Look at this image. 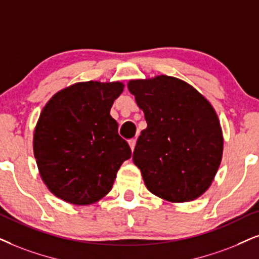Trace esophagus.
Here are the masks:
<instances>
[{"instance_id": "esophagus-1", "label": "esophagus", "mask_w": 259, "mask_h": 259, "mask_svg": "<svg viewBox=\"0 0 259 259\" xmlns=\"http://www.w3.org/2000/svg\"><path fill=\"white\" fill-rule=\"evenodd\" d=\"M136 143H137V140L133 138V139H130L128 140V144H130V148H131V150H135V146H136Z\"/></svg>"}]
</instances>
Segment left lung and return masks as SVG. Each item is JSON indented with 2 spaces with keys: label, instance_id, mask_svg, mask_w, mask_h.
<instances>
[{
  "label": "left lung",
  "instance_id": "left-lung-1",
  "mask_svg": "<svg viewBox=\"0 0 259 259\" xmlns=\"http://www.w3.org/2000/svg\"><path fill=\"white\" fill-rule=\"evenodd\" d=\"M128 90L148 123L133 151L146 188L174 203L202 196L222 159V131L212 105L168 75L131 80Z\"/></svg>",
  "mask_w": 259,
  "mask_h": 259
}]
</instances>
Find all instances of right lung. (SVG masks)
I'll return each mask as SVG.
<instances>
[{"instance_id":"add662e5","label":"right lung","mask_w":259,"mask_h":259,"mask_svg":"<svg viewBox=\"0 0 259 259\" xmlns=\"http://www.w3.org/2000/svg\"><path fill=\"white\" fill-rule=\"evenodd\" d=\"M122 82H76L54 95L41 110L33 152L41 180L67 203L88 205L113 187L132 151L110 116Z\"/></svg>"}]
</instances>
